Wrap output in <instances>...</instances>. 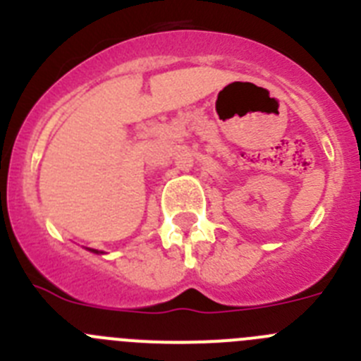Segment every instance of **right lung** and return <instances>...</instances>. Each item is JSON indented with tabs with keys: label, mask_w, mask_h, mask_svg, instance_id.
<instances>
[{
	"label": "right lung",
	"mask_w": 361,
	"mask_h": 361,
	"mask_svg": "<svg viewBox=\"0 0 361 361\" xmlns=\"http://www.w3.org/2000/svg\"><path fill=\"white\" fill-rule=\"evenodd\" d=\"M92 251H94V250H92ZM95 253H97V251H95Z\"/></svg>",
	"instance_id": "obj_1"
}]
</instances>
